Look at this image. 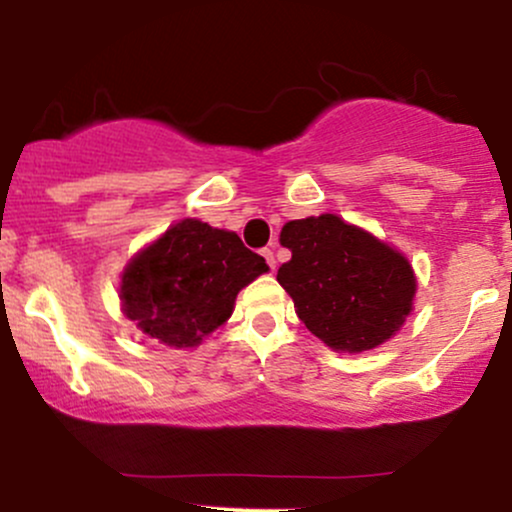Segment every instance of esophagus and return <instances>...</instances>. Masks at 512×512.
Returning <instances> with one entry per match:
<instances>
[{
    "label": "esophagus",
    "mask_w": 512,
    "mask_h": 512,
    "mask_svg": "<svg viewBox=\"0 0 512 512\" xmlns=\"http://www.w3.org/2000/svg\"><path fill=\"white\" fill-rule=\"evenodd\" d=\"M262 255H264V260H267V264H269V269H276V260H274V250H269V248H264L262 250Z\"/></svg>",
    "instance_id": "1"
}]
</instances>
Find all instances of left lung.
I'll list each match as a JSON object with an SVG mask.
<instances>
[{
    "label": "left lung",
    "instance_id": "8db88e82",
    "mask_svg": "<svg viewBox=\"0 0 512 512\" xmlns=\"http://www.w3.org/2000/svg\"><path fill=\"white\" fill-rule=\"evenodd\" d=\"M279 240L291 260L276 281L303 325L330 349L361 354L404 325L416 276L402 252L334 214L289 221Z\"/></svg>",
    "mask_w": 512,
    "mask_h": 512
}]
</instances>
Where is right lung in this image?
I'll list each match as a JSON object with an SVG mask.
<instances>
[{
    "instance_id": "obj_1",
    "label": "right lung",
    "mask_w": 512,
    "mask_h": 512,
    "mask_svg": "<svg viewBox=\"0 0 512 512\" xmlns=\"http://www.w3.org/2000/svg\"><path fill=\"white\" fill-rule=\"evenodd\" d=\"M267 262L233 231L197 219L170 226L122 272V310L144 334L187 349L221 327L240 289L267 272Z\"/></svg>"
}]
</instances>
